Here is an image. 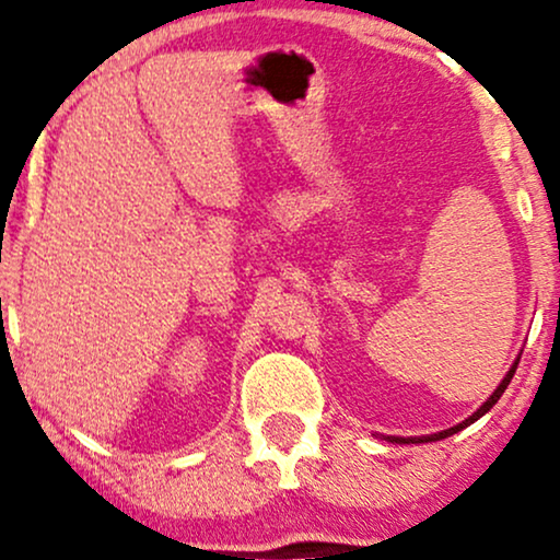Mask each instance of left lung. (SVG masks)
<instances>
[{
    "label": "left lung",
    "instance_id": "left-lung-1",
    "mask_svg": "<svg viewBox=\"0 0 560 560\" xmlns=\"http://www.w3.org/2000/svg\"><path fill=\"white\" fill-rule=\"evenodd\" d=\"M514 370H517V360H514V365L510 368V373L504 375V381L499 383L497 386V390H493V394L486 398V401L478 406V409L470 413L468 419H463L460 424H455V427H450V430H442V432H434V434H422V438H396V434H383V440L386 442H396V445H417V442H434V440H445V438H450V434H455V432H460V430H466L468 424H474L476 419H481L486 411L491 409L493 404L499 401V398H502V394L506 390V386H510V381H512V375H514Z\"/></svg>",
    "mask_w": 560,
    "mask_h": 560
}]
</instances>
